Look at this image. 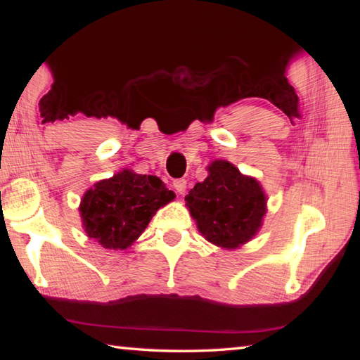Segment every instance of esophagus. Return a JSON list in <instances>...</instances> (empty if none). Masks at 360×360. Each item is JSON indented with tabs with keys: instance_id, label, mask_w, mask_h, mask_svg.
I'll use <instances>...</instances> for the list:
<instances>
[{
	"instance_id": "34e87169",
	"label": "esophagus",
	"mask_w": 360,
	"mask_h": 360,
	"mask_svg": "<svg viewBox=\"0 0 360 360\" xmlns=\"http://www.w3.org/2000/svg\"><path fill=\"white\" fill-rule=\"evenodd\" d=\"M187 182H186V179H174L173 181V187H174V191L178 192L179 195H184L186 193V186Z\"/></svg>"
}]
</instances>
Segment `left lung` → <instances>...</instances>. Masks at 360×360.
<instances>
[{
  "label": "left lung",
  "instance_id": "obj_1",
  "mask_svg": "<svg viewBox=\"0 0 360 360\" xmlns=\"http://www.w3.org/2000/svg\"><path fill=\"white\" fill-rule=\"evenodd\" d=\"M206 169V179L186 195V206L205 240L222 249H238L251 241L264 224V187L227 160H214Z\"/></svg>",
  "mask_w": 360,
  "mask_h": 360
}]
</instances>
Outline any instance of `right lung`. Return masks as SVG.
<instances>
[{
  "label": "right lung",
  "mask_w": 360,
  "mask_h": 360,
  "mask_svg": "<svg viewBox=\"0 0 360 360\" xmlns=\"http://www.w3.org/2000/svg\"><path fill=\"white\" fill-rule=\"evenodd\" d=\"M174 198L157 176L120 169L82 195L79 214L89 238L124 251L141 236L152 216Z\"/></svg>",
  "instance_id": "obj_1"
}]
</instances>
